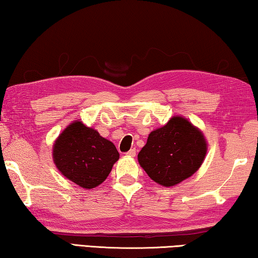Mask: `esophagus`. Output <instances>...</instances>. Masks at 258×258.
I'll list each match as a JSON object with an SVG mask.
<instances>
[{"mask_svg":"<svg viewBox=\"0 0 258 258\" xmlns=\"http://www.w3.org/2000/svg\"><path fill=\"white\" fill-rule=\"evenodd\" d=\"M135 154H137V150H135V149H131L130 151H128L127 153H126V156L131 157V158H134Z\"/></svg>","mask_w":258,"mask_h":258,"instance_id":"1","label":"esophagus"}]
</instances>
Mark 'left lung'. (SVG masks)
I'll use <instances>...</instances> for the list:
<instances>
[{"instance_id":"1","label":"left lung","mask_w":258,"mask_h":258,"mask_svg":"<svg viewBox=\"0 0 258 258\" xmlns=\"http://www.w3.org/2000/svg\"><path fill=\"white\" fill-rule=\"evenodd\" d=\"M207 152L208 142L202 131L177 115L149 134L138 160L153 181L170 187L193 176Z\"/></svg>"}]
</instances>
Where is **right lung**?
I'll return each mask as SVG.
<instances>
[{
  "label": "right lung",
  "instance_id": "obj_1",
  "mask_svg": "<svg viewBox=\"0 0 258 258\" xmlns=\"http://www.w3.org/2000/svg\"><path fill=\"white\" fill-rule=\"evenodd\" d=\"M118 159L114 143L81 120L68 125L53 144L56 168L84 189L95 188L105 181Z\"/></svg>",
  "mask_w": 258,
  "mask_h": 258
}]
</instances>
